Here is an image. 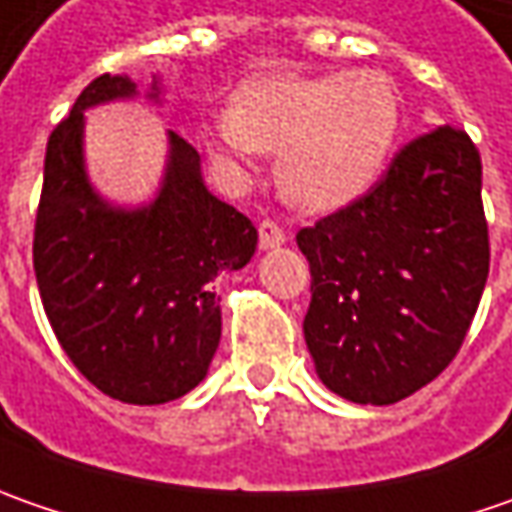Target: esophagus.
<instances>
[{
  "label": "esophagus",
  "mask_w": 512,
  "mask_h": 512,
  "mask_svg": "<svg viewBox=\"0 0 512 512\" xmlns=\"http://www.w3.org/2000/svg\"><path fill=\"white\" fill-rule=\"evenodd\" d=\"M285 242H287L285 230L276 225L273 219H265V222L259 225V247H262V250H270V247L285 245Z\"/></svg>",
  "instance_id": "34e87169"
}]
</instances>
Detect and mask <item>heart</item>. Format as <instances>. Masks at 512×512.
<instances>
[{
	"label": "heart",
	"mask_w": 512,
	"mask_h": 512,
	"mask_svg": "<svg viewBox=\"0 0 512 512\" xmlns=\"http://www.w3.org/2000/svg\"><path fill=\"white\" fill-rule=\"evenodd\" d=\"M399 130L402 93L382 70L259 76L210 122L207 145L230 162L279 150L276 179L287 199L333 210L382 176Z\"/></svg>",
	"instance_id": "heart-1"
}]
</instances>
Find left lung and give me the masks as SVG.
I'll list each match as a JSON object with an SVG mask.
<instances>
[{"label":"left lung","mask_w":512,"mask_h":512,"mask_svg":"<svg viewBox=\"0 0 512 512\" xmlns=\"http://www.w3.org/2000/svg\"><path fill=\"white\" fill-rule=\"evenodd\" d=\"M296 242L310 262L305 342L319 379L347 402H402L456 359L482 299V156L464 130H430Z\"/></svg>","instance_id":"1"}]
</instances>
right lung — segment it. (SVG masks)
<instances>
[{
	"mask_svg": "<svg viewBox=\"0 0 512 512\" xmlns=\"http://www.w3.org/2000/svg\"><path fill=\"white\" fill-rule=\"evenodd\" d=\"M136 96L130 76H96L48 139L33 270L48 322L105 396L165 404L207 376L222 339L213 282L250 262L259 233L202 182V159L168 130V168L145 207L108 205L88 182L85 110ZM150 99H159L156 82Z\"/></svg>",
	"mask_w": 512,
	"mask_h": 512,
	"instance_id": "obj_1",
	"label": "right lung"
}]
</instances>
